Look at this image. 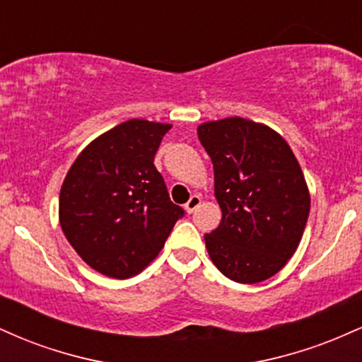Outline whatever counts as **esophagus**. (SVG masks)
I'll use <instances>...</instances> for the list:
<instances>
[{
    "label": "esophagus",
    "mask_w": 362,
    "mask_h": 362,
    "mask_svg": "<svg viewBox=\"0 0 362 362\" xmlns=\"http://www.w3.org/2000/svg\"><path fill=\"white\" fill-rule=\"evenodd\" d=\"M201 202H202V197L201 195H197V194H194V195H190V199L189 201H187V204H185V211L187 213H194L195 209H197L199 206H201Z\"/></svg>",
    "instance_id": "obj_1"
}]
</instances>
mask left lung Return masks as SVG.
<instances>
[{
	"instance_id": "left-lung-1",
	"label": "left lung",
	"mask_w": 362,
	"mask_h": 362,
	"mask_svg": "<svg viewBox=\"0 0 362 362\" xmlns=\"http://www.w3.org/2000/svg\"><path fill=\"white\" fill-rule=\"evenodd\" d=\"M214 168L221 223L204 235L211 260L228 279L255 284L277 274L301 242L310 192L281 134L242 117L197 129Z\"/></svg>"
}]
</instances>
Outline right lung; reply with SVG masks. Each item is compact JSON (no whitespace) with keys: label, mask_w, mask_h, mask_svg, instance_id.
Returning a JSON list of instances; mask_svg holds the SVG:
<instances>
[{"label":"right lung","mask_w":362,"mask_h":362,"mask_svg":"<svg viewBox=\"0 0 362 362\" xmlns=\"http://www.w3.org/2000/svg\"><path fill=\"white\" fill-rule=\"evenodd\" d=\"M170 124L131 119L98 136L62 182L59 223L91 269L127 279L156 259L185 211L170 201L155 155Z\"/></svg>","instance_id":"obj_1"}]
</instances>
